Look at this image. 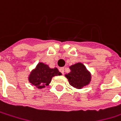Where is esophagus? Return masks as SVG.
Masks as SVG:
<instances>
[{
	"label": "esophagus",
	"instance_id": "34e87169",
	"mask_svg": "<svg viewBox=\"0 0 121 121\" xmlns=\"http://www.w3.org/2000/svg\"><path fill=\"white\" fill-rule=\"evenodd\" d=\"M59 71H60V72L61 73H64V67H61L59 69Z\"/></svg>",
	"mask_w": 121,
	"mask_h": 121
}]
</instances>
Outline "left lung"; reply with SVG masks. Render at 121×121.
Wrapping results in <instances>:
<instances>
[{"instance_id":"left-lung-1","label":"left lung","mask_w":121,"mask_h":121,"mask_svg":"<svg viewBox=\"0 0 121 121\" xmlns=\"http://www.w3.org/2000/svg\"><path fill=\"white\" fill-rule=\"evenodd\" d=\"M71 71L65 74L69 84L76 89H81L87 86L91 81V73L86 66L81 63H77L69 67Z\"/></svg>"}]
</instances>
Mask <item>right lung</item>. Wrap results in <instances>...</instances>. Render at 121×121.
Here are the masks:
<instances>
[{"label":"right lung","instance_id":"obj_1","mask_svg":"<svg viewBox=\"0 0 121 121\" xmlns=\"http://www.w3.org/2000/svg\"><path fill=\"white\" fill-rule=\"evenodd\" d=\"M61 75V73L59 72L57 68L52 69L49 67L48 65L39 63L30 73L28 80L30 83L37 88L42 89L46 86H48L52 77Z\"/></svg>","mask_w":121,"mask_h":121}]
</instances>
